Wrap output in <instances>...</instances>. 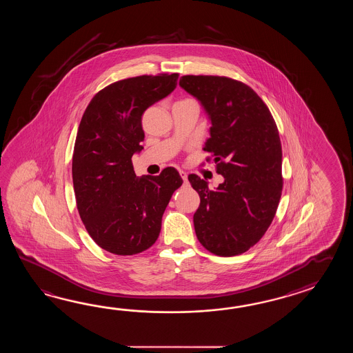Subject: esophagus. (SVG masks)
<instances>
[{
  "mask_svg": "<svg viewBox=\"0 0 353 353\" xmlns=\"http://www.w3.org/2000/svg\"><path fill=\"white\" fill-rule=\"evenodd\" d=\"M180 176H181V179L184 180L185 183H187L188 180V174L184 172V170H179Z\"/></svg>",
  "mask_w": 353,
  "mask_h": 353,
  "instance_id": "obj_1",
  "label": "esophagus"
}]
</instances>
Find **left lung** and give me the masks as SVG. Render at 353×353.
I'll return each instance as SVG.
<instances>
[{
	"mask_svg": "<svg viewBox=\"0 0 353 353\" xmlns=\"http://www.w3.org/2000/svg\"><path fill=\"white\" fill-rule=\"evenodd\" d=\"M183 90L210 119L203 150L225 180L214 190L198 175L188 179L201 196L193 217L196 239L217 256L241 255L263 237L283 190L281 143L268 105L245 83L217 75H184Z\"/></svg>",
	"mask_w": 353,
	"mask_h": 353,
	"instance_id": "1",
	"label": "left lung"
}]
</instances>
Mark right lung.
Returning <instances> with one entry per match:
<instances>
[{"label": "right lung", "instance_id": "add662e5", "mask_svg": "<svg viewBox=\"0 0 353 353\" xmlns=\"http://www.w3.org/2000/svg\"><path fill=\"white\" fill-rule=\"evenodd\" d=\"M178 73L112 83L92 98L75 139L72 175L85 230L99 248L135 255L158 240L161 218L183 184L176 169L136 176L131 158L143 150L141 116L176 87Z\"/></svg>", "mask_w": 353, "mask_h": 353}]
</instances>
